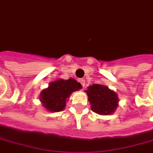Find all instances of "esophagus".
Returning <instances> with one entry per match:
<instances>
[{
	"mask_svg": "<svg viewBox=\"0 0 153 153\" xmlns=\"http://www.w3.org/2000/svg\"><path fill=\"white\" fill-rule=\"evenodd\" d=\"M79 82L81 83V85H82V86H83V88H84V87H85V80H82V79H81V80H79Z\"/></svg>",
	"mask_w": 153,
	"mask_h": 153,
	"instance_id": "34e87169",
	"label": "esophagus"
}]
</instances>
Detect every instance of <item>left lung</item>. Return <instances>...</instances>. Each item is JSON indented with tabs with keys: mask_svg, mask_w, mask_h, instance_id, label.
Segmentation results:
<instances>
[{
	"mask_svg": "<svg viewBox=\"0 0 153 153\" xmlns=\"http://www.w3.org/2000/svg\"><path fill=\"white\" fill-rule=\"evenodd\" d=\"M88 95L91 110L100 115H110L117 107L118 97L115 91L107 86L99 84H93L85 91Z\"/></svg>",
	"mask_w": 153,
	"mask_h": 153,
	"instance_id": "8db88e82",
	"label": "left lung"
}]
</instances>
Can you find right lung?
<instances>
[{
	"label": "right lung",
	"mask_w": 153,
	"mask_h": 153,
	"mask_svg": "<svg viewBox=\"0 0 153 153\" xmlns=\"http://www.w3.org/2000/svg\"><path fill=\"white\" fill-rule=\"evenodd\" d=\"M81 88L80 83L74 79L68 80L57 79L51 82L47 89H44L40 94V100L45 109L52 112H59L64 110L66 100L71 93Z\"/></svg>",
	"instance_id": "add662e5"
}]
</instances>
